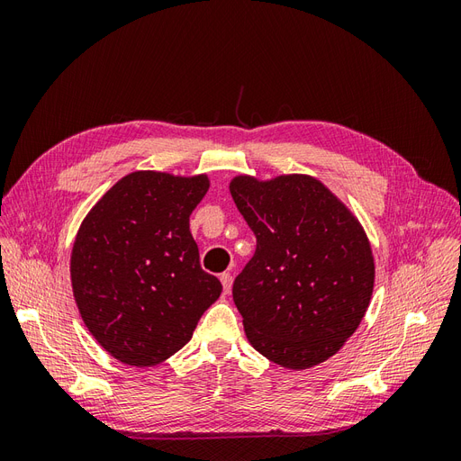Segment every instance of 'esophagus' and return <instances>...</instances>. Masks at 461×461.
<instances>
[{"mask_svg":"<svg viewBox=\"0 0 461 461\" xmlns=\"http://www.w3.org/2000/svg\"><path fill=\"white\" fill-rule=\"evenodd\" d=\"M221 283H222V292L229 294L230 288H232V275L230 273H222L221 275Z\"/></svg>","mask_w":461,"mask_h":461,"instance_id":"esophagus-1","label":"esophagus"}]
</instances>
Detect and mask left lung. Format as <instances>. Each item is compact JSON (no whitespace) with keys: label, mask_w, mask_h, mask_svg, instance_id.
<instances>
[{"label":"left lung","mask_w":461,"mask_h":461,"mask_svg":"<svg viewBox=\"0 0 461 461\" xmlns=\"http://www.w3.org/2000/svg\"><path fill=\"white\" fill-rule=\"evenodd\" d=\"M229 188L258 240L232 285L248 342L286 369L323 364L369 308L375 259L364 227L310 175H239Z\"/></svg>","instance_id":"8db88e82"}]
</instances>
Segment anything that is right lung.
Masks as SVG:
<instances>
[{
  "label": "right lung",
  "mask_w": 461,
  "mask_h": 461,
  "mask_svg": "<svg viewBox=\"0 0 461 461\" xmlns=\"http://www.w3.org/2000/svg\"><path fill=\"white\" fill-rule=\"evenodd\" d=\"M207 190V175L134 171L80 222L73 296L92 337L121 364L151 367L169 359L221 296L190 232V215Z\"/></svg>",
  "instance_id": "obj_1"
}]
</instances>
